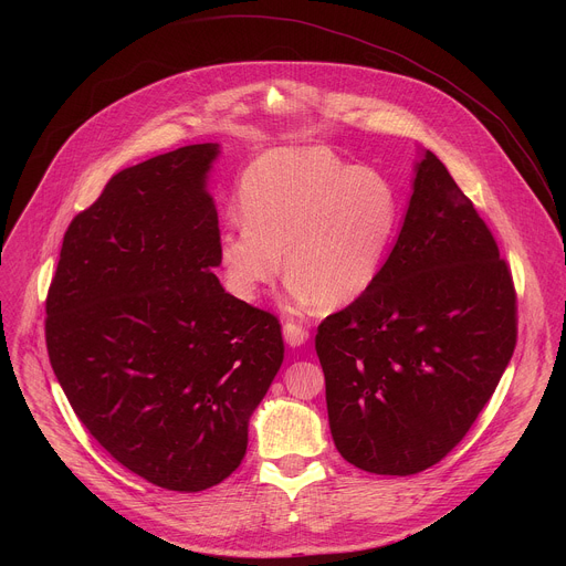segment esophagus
Wrapping results in <instances>:
<instances>
[{
  "label": "esophagus",
  "instance_id": "obj_1",
  "mask_svg": "<svg viewBox=\"0 0 566 566\" xmlns=\"http://www.w3.org/2000/svg\"><path fill=\"white\" fill-rule=\"evenodd\" d=\"M282 332H284L286 345H291V347H300L308 338V329L304 325H300V322H286Z\"/></svg>",
  "mask_w": 566,
  "mask_h": 566
}]
</instances>
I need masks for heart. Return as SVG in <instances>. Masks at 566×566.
Wrapping results in <instances>:
<instances>
[{
  "label": "heart",
  "mask_w": 566,
  "mask_h": 566,
  "mask_svg": "<svg viewBox=\"0 0 566 566\" xmlns=\"http://www.w3.org/2000/svg\"><path fill=\"white\" fill-rule=\"evenodd\" d=\"M241 228L228 230L219 262L230 291L255 300L284 271L300 302H356L376 280L398 223V197L374 172L319 147L264 154L239 192Z\"/></svg>",
  "instance_id": "heart-1"
}]
</instances>
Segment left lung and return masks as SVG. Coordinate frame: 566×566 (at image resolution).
Returning a JSON list of instances; mask_svg holds the SVG:
<instances>
[{"instance_id": "1", "label": "left lung", "mask_w": 566, "mask_h": 566, "mask_svg": "<svg viewBox=\"0 0 566 566\" xmlns=\"http://www.w3.org/2000/svg\"><path fill=\"white\" fill-rule=\"evenodd\" d=\"M515 343L511 269L472 201L426 151L376 280L315 334L338 452L374 474L439 463L491 400Z\"/></svg>"}]
</instances>
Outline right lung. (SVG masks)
Here are the masks:
<instances>
[{
  "instance_id": "right-lung-1",
  "label": "right lung",
  "mask_w": 566,
  "mask_h": 566,
  "mask_svg": "<svg viewBox=\"0 0 566 566\" xmlns=\"http://www.w3.org/2000/svg\"><path fill=\"white\" fill-rule=\"evenodd\" d=\"M217 151L186 145L114 175L71 219L46 293V352L75 417L127 470L179 493L237 470L284 360L277 315L212 273Z\"/></svg>"
}]
</instances>
